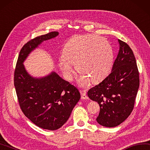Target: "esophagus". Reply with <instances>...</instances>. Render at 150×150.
Wrapping results in <instances>:
<instances>
[{
  "instance_id": "obj_1",
  "label": "esophagus",
  "mask_w": 150,
  "mask_h": 150,
  "mask_svg": "<svg viewBox=\"0 0 150 150\" xmlns=\"http://www.w3.org/2000/svg\"><path fill=\"white\" fill-rule=\"evenodd\" d=\"M81 98L83 100H88V97L86 95V92L85 91H81Z\"/></svg>"
}]
</instances>
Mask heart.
<instances>
[{
    "mask_svg": "<svg viewBox=\"0 0 150 150\" xmlns=\"http://www.w3.org/2000/svg\"><path fill=\"white\" fill-rule=\"evenodd\" d=\"M113 62V50L107 40L94 34L76 35L65 44L58 64L67 79H72L73 65L81 73L83 86L90 81L98 83L110 73Z\"/></svg>",
    "mask_w": 150,
    "mask_h": 150,
    "instance_id": "heart-1",
    "label": "heart"
}]
</instances>
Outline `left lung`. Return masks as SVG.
Listing matches in <instances>:
<instances>
[{
  "label": "left lung",
  "mask_w": 150,
  "mask_h": 150,
  "mask_svg": "<svg viewBox=\"0 0 150 150\" xmlns=\"http://www.w3.org/2000/svg\"><path fill=\"white\" fill-rule=\"evenodd\" d=\"M119 51L110 74L88 91L89 98L98 103L96 121L105 127H115L126 120L134 108L140 84L139 72L132 49L118 40Z\"/></svg>",
  "instance_id": "8db88e82"
}]
</instances>
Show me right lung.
I'll list each match as a JSON object with an SVG mask.
<instances>
[{
  "instance_id": "right-lung-1",
  "label": "right lung",
  "mask_w": 150,
  "mask_h": 150,
  "mask_svg": "<svg viewBox=\"0 0 150 150\" xmlns=\"http://www.w3.org/2000/svg\"><path fill=\"white\" fill-rule=\"evenodd\" d=\"M52 31L31 39L21 49L14 71V86L21 111L37 127L57 130L66 123L81 98L75 86L52 71L45 77H32L23 62L41 43L57 37Z\"/></svg>"
}]
</instances>
